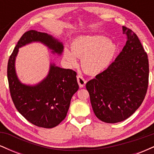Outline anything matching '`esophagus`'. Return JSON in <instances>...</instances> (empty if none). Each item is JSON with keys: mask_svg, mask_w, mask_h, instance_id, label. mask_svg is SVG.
<instances>
[{"mask_svg": "<svg viewBox=\"0 0 154 154\" xmlns=\"http://www.w3.org/2000/svg\"><path fill=\"white\" fill-rule=\"evenodd\" d=\"M77 82H78L79 87H80V88L85 87V84H86L85 79L84 77H83L81 75H77Z\"/></svg>", "mask_w": 154, "mask_h": 154, "instance_id": "obj_1", "label": "esophagus"}]
</instances>
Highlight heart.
Returning <instances> with one entry per match:
<instances>
[{
	"label": "heart",
	"instance_id": "1",
	"mask_svg": "<svg viewBox=\"0 0 154 154\" xmlns=\"http://www.w3.org/2000/svg\"><path fill=\"white\" fill-rule=\"evenodd\" d=\"M116 52V45L101 35L82 36L71 44V51L65 48L63 58L70 66H76L77 58L82 59V66L87 73L96 75L110 66Z\"/></svg>",
	"mask_w": 154,
	"mask_h": 154
}]
</instances>
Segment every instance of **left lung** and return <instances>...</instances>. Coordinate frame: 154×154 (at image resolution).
<instances>
[{
  "label": "left lung",
  "mask_w": 154,
  "mask_h": 154,
  "mask_svg": "<svg viewBox=\"0 0 154 154\" xmlns=\"http://www.w3.org/2000/svg\"><path fill=\"white\" fill-rule=\"evenodd\" d=\"M127 42L106 69L86 84L93 112L106 123L127 119L137 110L147 93L148 55L137 35L122 26Z\"/></svg>",
  "instance_id": "8db88e82"
}]
</instances>
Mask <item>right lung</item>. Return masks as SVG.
<instances>
[{
  "label": "right lung",
  "instance_id": "1",
  "mask_svg": "<svg viewBox=\"0 0 154 154\" xmlns=\"http://www.w3.org/2000/svg\"><path fill=\"white\" fill-rule=\"evenodd\" d=\"M35 41L45 44L53 53L63 51L62 43L47 33L33 29L24 32L8 59L9 91L16 109L27 121L39 128H53L65 119L72 95L78 91L77 73L51 64L48 75L41 82L34 86L21 83L15 71L16 56L19 48Z\"/></svg>",
  "mask_w": 154,
  "mask_h": 154
}]
</instances>
